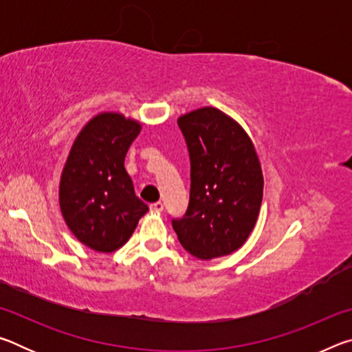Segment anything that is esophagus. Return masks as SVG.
Returning <instances> with one entry per match:
<instances>
[{"instance_id":"esophagus-1","label":"esophagus","mask_w":352,"mask_h":352,"mask_svg":"<svg viewBox=\"0 0 352 352\" xmlns=\"http://www.w3.org/2000/svg\"><path fill=\"white\" fill-rule=\"evenodd\" d=\"M163 208H164V205L162 204V201H155V204L151 205V211H153V212H162Z\"/></svg>"}]
</instances>
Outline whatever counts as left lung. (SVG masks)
Returning <instances> with one entry per match:
<instances>
[{
	"mask_svg": "<svg viewBox=\"0 0 352 352\" xmlns=\"http://www.w3.org/2000/svg\"><path fill=\"white\" fill-rule=\"evenodd\" d=\"M190 162L189 205L172 228L186 252L212 259L243 245L258 220L261 164L234 119L205 107L178 118Z\"/></svg>",
	"mask_w": 352,
	"mask_h": 352,
	"instance_id": "obj_1",
	"label": "left lung"
}]
</instances>
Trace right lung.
I'll use <instances>...</instances> for the list:
<instances>
[{"label": "right lung", "mask_w": 352, "mask_h": 352, "mask_svg": "<svg viewBox=\"0 0 352 352\" xmlns=\"http://www.w3.org/2000/svg\"><path fill=\"white\" fill-rule=\"evenodd\" d=\"M140 130L133 119L100 113L77 136L63 168L58 190L63 219L77 239L96 252L122 247L148 211L124 168Z\"/></svg>", "instance_id": "add662e5"}]
</instances>
